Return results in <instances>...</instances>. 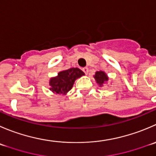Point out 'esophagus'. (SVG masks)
<instances>
[{
    "label": "esophagus",
    "mask_w": 156,
    "mask_h": 156,
    "mask_svg": "<svg viewBox=\"0 0 156 156\" xmlns=\"http://www.w3.org/2000/svg\"><path fill=\"white\" fill-rule=\"evenodd\" d=\"M82 71L84 72V73H85V75H87V73H88V68L87 67L83 68Z\"/></svg>",
    "instance_id": "obj_1"
}]
</instances>
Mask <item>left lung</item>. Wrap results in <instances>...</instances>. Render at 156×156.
<instances>
[{
	"mask_svg": "<svg viewBox=\"0 0 156 156\" xmlns=\"http://www.w3.org/2000/svg\"><path fill=\"white\" fill-rule=\"evenodd\" d=\"M94 78L96 80V82L99 84L100 87L104 86L103 84H105L107 81H108V77L106 75V73L102 71H99V72H96L95 75H94Z\"/></svg>",
	"mask_w": 156,
	"mask_h": 156,
	"instance_id": "8db88e82",
	"label": "left lung"
}]
</instances>
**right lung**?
I'll use <instances>...</instances> for the list:
<instances>
[{
	"label": "right lung",
	"mask_w": 156,
	"mask_h": 156,
	"mask_svg": "<svg viewBox=\"0 0 156 156\" xmlns=\"http://www.w3.org/2000/svg\"><path fill=\"white\" fill-rule=\"evenodd\" d=\"M84 73L78 68H72L67 70L58 72L56 77H53L49 81L50 90L53 93L66 94L72 89L77 78H80Z\"/></svg>",
	"instance_id": "obj_1"
}]
</instances>
